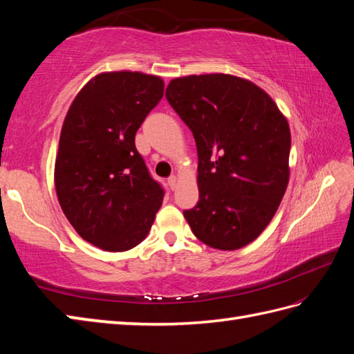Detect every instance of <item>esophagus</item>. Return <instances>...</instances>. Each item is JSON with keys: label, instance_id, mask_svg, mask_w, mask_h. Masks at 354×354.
Returning a JSON list of instances; mask_svg holds the SVG:
<instances>
[{"label": "esophagus", "instance_id": "1", "mask_svg": "<svg viewBox=\"0 0 354 354\" xmlns=\"http://www.w3.org/2000/svg\"><path fill=\"white\" fill-rule=\"evenodd\" d=\"M167 184H169V187H170L171 190H175L176 185H178V178H176V176H170V178L167 179Z\"/></svg>", "mask_w": 354, "mask_h": 354}]
</instances>
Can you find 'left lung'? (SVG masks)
<instances>
[{"mask_svg": "<svg viewBox=\"0 0 354 354\" xmlns=\"http://www.w3.org/2000/svg\"><path fill=\"white\" fill-rule=\"evenodd\" d=\"M165 99L198 147L196 207L184 217L216 250H239L268 227L289 183L290 131L274 100L230 74L173 79Z\"/></svg>", "mask_w": 354, "mask_h": 354, "instance_id": "8db88e82", "label": "left lung"}]
</instances>
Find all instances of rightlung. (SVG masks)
<instances>
[{"mask_svg": "<svg viewBox=\"0 0 354 354\" xmlns=\"http://www.w3.org/2000/svg\"><path fill=\"white\" fill-rule=\"evenodd\" d=\"M164 94L142 73H103L82 88L62 126L55 185L66 219L104 251L141 243L164 198L135 147V133Z\"/></svg>", "mask_w": 354, "mask_h": 354, "instance_id": "obj_1", "label": "right lung"}]
</instances>
